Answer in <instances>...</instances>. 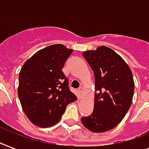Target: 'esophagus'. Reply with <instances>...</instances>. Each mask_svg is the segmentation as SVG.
Masks as SVG:
<instances>
[{"instance_id":"obj_1","label":"esophagus","mask_w":149,"mask_h":149,"mask_svg":"<svg viewBox=\"0 0 149 149\" xmlns=\"http://www.w3.org/2000/svg\"><path fill=\"white\" fill-rule=\"evenodd\" d=\"M78 91H79V92L80 93H83V91H84V89H83V87L82 86H80V87H79V89H78Z\"/></svg>"}]
</instances>
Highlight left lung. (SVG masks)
<instances>
[{"label":"left lung","mask_w":149,"mask_h":149,"mask_svg":"<svg viewBox=\"0 0 149 149\" xmlns=\"http://www.w3.org/2000/svg\"><path fill=\"white\" fill-rule=\"evenodd\" d=\"M95 78L93 111L81 118L91 132L100 133L115 127L132 105L134 83L132 70L118 53L107 46L84 52Z\"/></svg>","instance_id":"1"}]
</instances>
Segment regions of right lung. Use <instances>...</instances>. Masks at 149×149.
<instances>
[{
  "instance_id": "add662e5",
  "label": "right lung",
  "mask_w": 149,
  "mask_h": 149,
  "mask_svg": "<svg viewBox=\"0 0 149 149\" xmlns=\"http://www.w3.org/2000/svg\"><path fill=\"white\" fill-rule=\"evenodd\" d=\"M72 52L61 44L49 45L36 52L22 67L17 94L23 111L36 126L56 125L68 104L77 100L62 70Z\"/></svg>"
}]
</instances>
